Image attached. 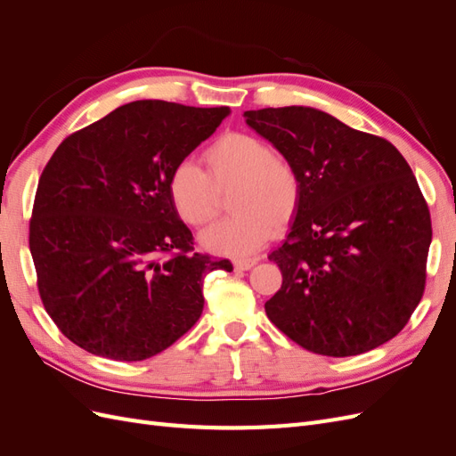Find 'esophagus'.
<instances>
[{"mask_svg":"<svg viewBox=\"0 0 456 456\" xmlns=\"http://www.w3.org/2000/svg\"><path fill=\"white\" fill-rule=\"evenodd\" d=\"M256 262H258L256 256L255 258H238V260H233V268H236L238 272H245V270L253 268Z\"/></svg>","mask_w":456,"mask_h":456,"instance_id":"obj_1","label":"esophagus"}]
</instances>
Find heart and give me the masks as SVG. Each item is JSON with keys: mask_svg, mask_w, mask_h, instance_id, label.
Returning <instances> with one entry per match:
<instances>
[{"mask_svg": "<svg viewBox=\"0 0 456 456\" xmlns=\"http://www.w3.org/2000/svg\"><path fill=\"white\" fill-rule=\"evenodd\" d=\"M205 171L191 159L171 169L167 191L173 209L188 226H203L218 215L223 194L233 190L236 213L201 233L205 249L226 256H249L275 230L297 216L302 178L287 158L249 133H226L203 151Z\"/></svg>", "mask_w": 456, "mask_h": 456, "instance_id": "heart-1", "label": "heart"}]
</instances>
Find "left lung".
Here are the masks:
<instances>
[{"label":"left lung","mask_w":456,"mask_h":456,"mask_svg":"<svg viewBox=\"0 0 456 456\" xmlns=\"http://www.w3.org/2000/svg\"><path fill=\"white\" fill-rule=\"evenodd\" d=\"M249 127L291 161L302 201L268 258L281 289L266 315L308 352L346 357L394 338L419 306L430 209L409 163L382 136L306 106L249 110Z\"/></svg>","instance_id":"8db88e82"}]
</instances>
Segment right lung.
Listing matches in <instances>:
<instances>
[{
  "label": "right lung",
  "instance_id": "1",
  "mask_svg": "<svg viewBox=\"0 0 456 456\" xmlns=\"http://www.w3.org/2000/svg\"><path fill=\"white\" fill-rule=\"evenodd\" d=\"M228 114V106L136 101L54 150L28 241L41 302L79 348L148 360L200 320L205 273L232 270L230 260L194 253L167 191L171 169Z\"/></svg>",
  "mask_w": 456,
  "mask_h": 456
}]
</instances>
